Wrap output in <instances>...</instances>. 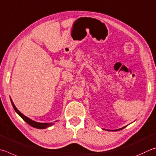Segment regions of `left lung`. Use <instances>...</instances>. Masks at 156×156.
<instances>
[{
  "mask_svg": "<svg viewBox=\"0 0 156 156\" xmlns=\"http://www.w3.org/2000/svg\"><path fill=\"white\" fill-rule=\"evenodd\" d=\"M126 127V126H125ZM125 127H122V128H120V129H116V130H109V129H104V130H107V131H119V130H121V129H123V128H125Z\"/></svg>",
  "mask_w": 156,
  "mask_h": 156,
  "instance_id": "8db88e82",
  "label": "left lung"
}]
</instances>
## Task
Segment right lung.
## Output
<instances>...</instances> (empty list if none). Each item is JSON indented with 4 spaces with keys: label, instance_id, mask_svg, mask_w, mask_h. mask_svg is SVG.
Here are the masks:
<instances>
[{
    "label": "right lung",
    "instance_id": "right-lung-1",
    "mask_svg": "<svg viewBox=\"0 0 156 156\" xmlns=\"http://www.w3.org/2000/svg\"><path fill=\"white\" fill-rule=\"evenodd\" d=\"M11 103H12V105L13 106V109L16 113H17L19 116H20L22 119H23L24 121H25L27 123H28L29 125H31V127H34L35 128H37V129H46V127L52 126V125L55 124V122H38L35 121H33L31 119L28 118V117L24 116L23 114H22L20 111H19L14 105V103L12 101V99L10 98ZM57 121H55V122H57Z\"/></svg>",
    "mask_w": 156,
    "mask_h": 156
}]
</instances>
